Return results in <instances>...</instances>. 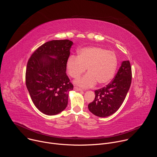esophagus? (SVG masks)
<instances>
[{"instance_id": "obj_1", "label": "esophagus", "mask_w": 157, "mask_h": 157, "mask_svg": "<svg viewBox=\"0 0 157 157\" xmlns=\"http://www.w3.org/2000/svg\"><path fill=\"white\" fill-rule=\"evenodd\" d=\"M74 90L76 91H81L82 89L79 87H74Z\"/></svg>"}]
</instances>
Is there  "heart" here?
<instances>
[{
  "label": "heart",
  "instance_id": "1",
  "mask_svg": "<svg viewBox=\"0 0 157 157\" xmlns=\"http://www.w3.org/2000/svg\"><path fill=\"white\" fill-rule=\"evenodd\" d=\"M118 65L114 52L98 47H88L80 49L77 57L71 56L66 62V70L73 78H78L86 68L87 73L75 81L84 88L90 87L97 82L105 85L113 78Z\"/></svg>",
  "mask_w": 157,
  "mask_h": 157
}]
</instances>
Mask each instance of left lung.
Masks as SVG:
<instances>
[{"label":"left lung","mask_w":157,"mask_h":157,"mask_svg":"<svg viewBox=\"0 0 157 157\" xmlns=\"http://www.w3.org/2000/svg\"><path fill=\"white\" fill-rule=\"evenodd\" d=\"M132 81V69L129 61H122L114 79L105 87L94 91V100L88 109L99 117H108L115 113L122 104Z\"/></svg>","instance_id":"obj_1"}]
</instances>
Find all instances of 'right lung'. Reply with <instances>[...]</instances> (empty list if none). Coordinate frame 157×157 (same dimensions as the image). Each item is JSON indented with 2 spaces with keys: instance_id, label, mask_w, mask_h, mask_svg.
<instances>
[{
  "instance_id": "1",
  "label": "right lung",
  "mask_w": 157,
  "mask_h": 157,
  "mask_svg": "<svg viewBox=\"0 0 157 157\" xmlns=\"http://www.w3.org/2000/svg\"><path fill=\"white\" fill-rule=\"evenodd\" d=\"M73 41L52 40L42 44L27 63L25 81L35 107L44 114L56 115L68 105L73 85L66 75Z\"/></svg>"
}]
</instances>
